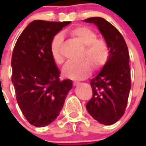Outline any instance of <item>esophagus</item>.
I'll return each mask as SVG.
<instances>
[{
    "label": "esophagus",
    "instance_id": "34e87169",
    "mask_svg": "<svg viewBox=\"0 0 146 146\" xmlns=\"http://www.w3.org/2000/svg\"><path fill=\"white\" fill-rule=\"evenodd\" d=\"M79 84H80V82H77V81H74V82H73V86H77V85H79Z\"/></svg>",
    "mask_w": 146,
    "mask_h": 146
}]
</instances>
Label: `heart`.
<instances>
[{
    "label": "heart",
    "mask_w": 146,
    "mask_h": 146,
    "mask_svg": "<svg viewBox=\"0 0 146 146\" xmlns=\"http://www.w3.org/2000/svg\"><path fill=\"white\" fill-rule=\"evenodd\" d=\"M66 33L78 40L85 46L82 53V60L80 62H69L63 69L64 74L72 80H82L87 77L91 72V64L94 69H99L108 62L110 57V47L106 41L97 38V35L90 28L78 26L66 31ZM63 37L56 34L50 43V52L54 61L58 64L64 62L60 53V46Z\"/></svg>",
    "instance_id": "b5f03b06"
}]
</instances>
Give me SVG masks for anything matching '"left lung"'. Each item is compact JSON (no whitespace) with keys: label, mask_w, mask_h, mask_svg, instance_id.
<instances>
[{"label":"left lung","mask_w":146,"mask_h":146,"mask_svg":"<svg viewBox=\"0 0 146 146\" xmlns=\"http://www.w3.org/2000/svg\"><path fill=\"white\" fill-rule=\"evenodd\" d=\"M84 21L98 27L110 47L108 62L91 80L93 96L86 109L98 122L111 125L124 114L131 88L128 47L117 28L103 18L90 17Z\"/></svg>","instance_id":"1"}]
</instances>
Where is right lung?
Returning a JSON list of instances; mask_svg holds the SVG:
<instances>
[{
    "mask_svg": "<svg viewBox=\"0 0 146 146\" xmlns=\"http://www.w3.org/2000/svg\"><path fill=\"white\" fill-rule=\"evenodd\" d=\"M70 23L34 20L13 50L11 81L17 102L27 121L37 127L55 121L72 88V80L59 78L50 49L54 36Z\"/></svg>",
    "mask_w": 146,
    "mask_h": 146,
    "instance_id": "obj_1",
    "label": "right lung"
}]
</instances>
